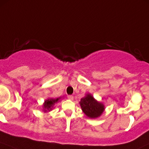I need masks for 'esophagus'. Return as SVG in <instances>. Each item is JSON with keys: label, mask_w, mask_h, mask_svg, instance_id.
Here are the masks:
<instances>
[{"label": "esophagus", "mask_w": 149, "mask_h": 149, "mask_svg": "<svg viewBox=\"0 0 149 149\" xmlns=\"http://www.w3.org/2000/svg\"><path fill=\"white\" fill-rule=\"evenodd\" d=\"M68 99L70 100H73V97L72 95H68Z\"/></svg>", "instance_id": "obj_1"}]
</instances>
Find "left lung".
I'll return each mask as SVG.
<instances>
[{"mask_svg":"<svg viewBox=\"0 0 149 149\" xmlns=\"http://www.w3.org/2000/svg\"><path fill=\"white\" fill-rule=\"evenodd\" d=\"M79 103L82 111L89 118H97L104 110V105L97 102L90 94H87L81 98Z\"/></svg>","mask_w":149,"mask_h":149,"instance_id":"obj_1","label":"left lung"}]
</instances>
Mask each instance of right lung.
Listing matches in <instances>:
<instances>
[{
    "label": "right lung",
    "mask_w": 149,
    "mask_h": 149,
    "mask_svg": "<svg viewBox=\"0 0 149 149\" xmlns=\"http://www.w3.org/2000/svg\"><path fill=\"white\" fill-rule=\"evenodd\" d=\"M61 99V97L56 99L53 98H49L47 100H46L45 101L44 104H43V109H44L45 112H47V111H50L52 109L53 106L55 105V104H56L59 101V100Z\"/></svg>",
    "instance_id": "obj_1"
}]
</instances>
